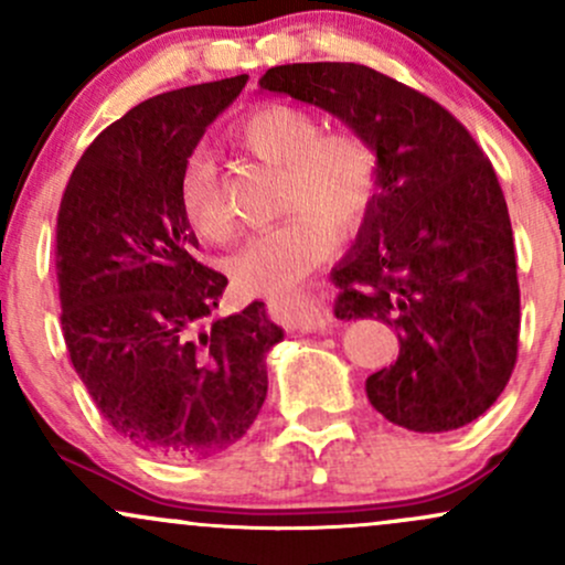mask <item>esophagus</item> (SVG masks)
<instances>
[{"label":"esophagus","instance_id":"obj_1","mask_svg":"<svg viewBox=\"0 0 565 565\" xmlns=\"http://www.w3.org/2000/svg\"><path fill=\"white\" fill-rule=\"evenodd\" d=\"M270 310L284 316V321L291 329H300V332H323L332 323L327 305L316 295H295L281 297V300H270Z\"/></svg>","mask_w":565,"mask_h":565}]
</instances>
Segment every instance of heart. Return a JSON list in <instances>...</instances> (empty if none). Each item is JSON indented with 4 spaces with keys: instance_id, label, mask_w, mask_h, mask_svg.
<instances>
[{
    "instance_id": "b5f03b06",
    "label": "heart",
    "mask_w": 565,
    "mask_h": 565,
    "mask_svg": "<svg viewBox=\"0 0 565 565\" xmlns=\"http://www.w3.org/2000/svg\"><path fill=\"white\" fill-rule=\"evenodd\" d=\"M246 151L281 167L274 228L249 238L233 257V278L249 295H278L313 274L332 252L334 231L364 223L377 196L380 159L353 129H323L313 114L287 103H265L236 125ZM180 206L196 236L225 244L233 223L220 196L217 170L206 153H193L180 178Z\"/></svg>"
}]
</instances>
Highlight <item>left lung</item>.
I'll return each instance as SVG.
<instances>
[{
	"instance_id": "obj_1",
	"label": "left lung",
	"mask_w": 565,
	"mask_h": 565,
	"mask_svg": "<svg viewBox=\"0 0 565 565\" xmlns=\"http://www.w3.org/2000/svg\"><path fill=\"white\" fill-rule=\"evenodd\" d=\"M263 89L342 119L372 142L380 191L332 270L337 319L395 327L398 361L366 380L393 425L444 433L499 398L518 361L521 289L502 185L440 103L359 63H291Z\"/></svg>"
}]
</instances>
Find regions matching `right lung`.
Masks as SVG:
<instances>
[{"mask_svg": "<svg viewBox=\"0 0 565 565\" xmlns=\"http://www.w3.org/2000/svg\"><path fill=\"white\" fill-rule=\"evenodd\" d=\"M249 76L148 97L76 161L55 225L71 364L108 425L138 449L191 462L231 449L268 393L284 332L263 302L215 319L228 287L196 260L180 178L204 129Z\"/></svg>", "mask_w": 565, "mask_h": 565, "instance_id": "obj_1", "label": "right lung"}]
</instances>
